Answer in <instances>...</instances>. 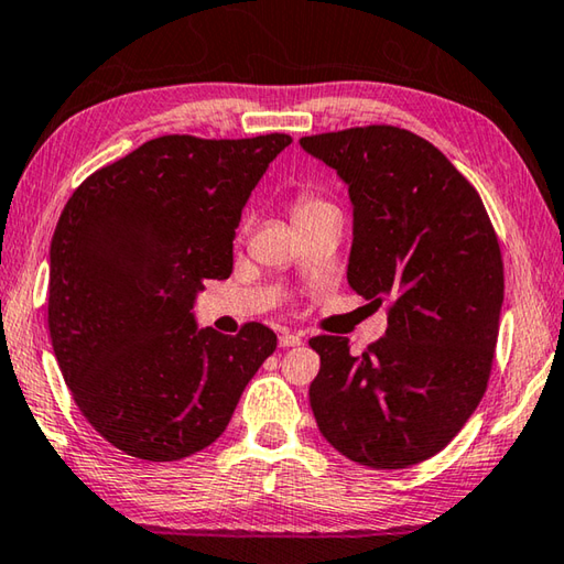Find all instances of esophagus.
I'll return each instance as SVG.
<instances>
[{
	"label": "esophagus",
	"mask_w": 564,
	"mask_h": 564,
	"mask_svg": "<svg viewBox=\"0 0 564 564\" xmlns=\"http://www.w3.org/2000/svg\"><path fill=\"white\" fill-rule=\"evenodd\" d=\"M300 344H302V336H300V334H290V332H284V334L280 336V346H282V348L300 346Z\"/></svg>",
	"instance_id": "esophagus-1"
}]
</instances>
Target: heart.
I'll return each instance as SVG.
<instances>
[{
  "mask_svg": "<svg viewBox=\"0 0 564 564\" xmlns=\"http://www.w3.org/2000/svg\"><path fill=\"white\" fill-rule=\"evenodd\" d=\"M328 206H332V204H326L324 198L312 196V194H302V196H296V200H294V216L312 214V210H318V208H328Z\"/></svg>",
  "mask_w": 564,
  "mask_h": 564,
  "instance_id": "obj_1",
  "label": "heart"
}]
</instances>
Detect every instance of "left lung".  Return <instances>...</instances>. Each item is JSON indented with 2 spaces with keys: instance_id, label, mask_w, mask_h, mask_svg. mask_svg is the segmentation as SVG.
Returning a JSON list of instances; mask_svg holds the SVG:
<instances>
[{
  "instance_id": "8db88e82",
  "label": "left lung",
  "mask_w": 564,
  "mask_h": 564,
  "mask_svg": "<svg viewBox=\"0 0 564 564\" xmlns=\"http://www.w3.org/2000/svg\"><path fill=\"white\" fill-rule=\"evenodd\" d=\"M354 204L348 284L388 328L364 356L314 336L318 430L370 469H408L442 452L479 405L494 366L503 260L481 196L437 147L392 124L302 137Z\"/></svg>"
}]
</instances>
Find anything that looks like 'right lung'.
Segmentation results:
<instances>
[{
  "label": "right lung",
  "instance_id": "right-lung-1",
  "mask_svg": "<svg viewBox=\"0 0 564 564\" xmlns=\"http://www.w3.org/2000/svg\"><path fill=\"white\" fill-rule=\"evenodd\" d=\"M290 134H164L73 191L51 240L48 332L83 417L112 447L176 462L214 444L278 336L198 328L204 280L232 272L242 206Z\"/></svg>",
  "mask_w": 564,
  "mask_h": 564
}]
</instances>
